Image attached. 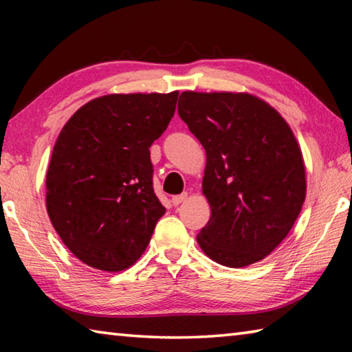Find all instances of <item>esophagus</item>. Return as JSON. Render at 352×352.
Wrapping results in <instances>:
<instances>
[{
	"label": "esophagus",
	"mask_w": 352,
	"mask_h": 352,
	"mask_svg": "<svg viewBox=\"0 0 352 352\" xmlns=\"http://www.w3.org/2000/svg\"><path fill=\"white\" fill-rule=\"evenodd\" d=\"M188 199V194L186 192H183V194H178V195H174V197H172V205H174V206H178V205H180L182 204V201H184V200H186Z\"/></svg>",
	"instance_id": "obj_1"
}]
</instances>
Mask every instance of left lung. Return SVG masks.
Listing matches in <instances>:
<instances>
[{"mask_svg": "<svg viewBox=\"0 0 352 352\" xmlns=\"http://www.w3.org/2000/svg\"><path fill=\"white\" fill-rule=\"evenodd\" d=\"M178 116L206 151L211 217L197 242L212 261L245 267L270 254L306 197L301 151L287 122L245 93L184 91Z\"/></svg>", "mask_w": 352, "mask_h": 352, "instance_id": "left-lung-1", "label": "left lung"}]
</instances>
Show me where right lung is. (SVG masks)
Masks as SVG:
<instances>
[{
  "label": "right lung",
  "mask_w": 352,
  "mask_h": 352,
  "mask_svg": "<svg viewBox=\"0 0 352 352\" xmlns=\"http://www.w3.org/2000/svg\"><path fill=\"white\" fill-rule=\"evenodd\" d=\"M178 91L109 94L65 124L46 174V208L65 245L87 265L121 272L140 259L166 212L151 151Z\"/></svg>",
  "instance_id": "add662e5"
}]
</instances>
